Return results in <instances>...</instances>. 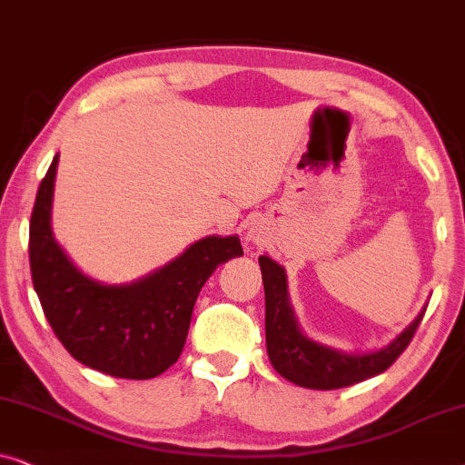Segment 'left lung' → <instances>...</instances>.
Listing matches in <instances>:
<instances>
[{
  "label": "left lung",
  "instance_id": "obj_1",
  "mask_svg": "<svg viewBox=\"0 0 465 465\" xmlns=\"http://www.w3.org/2000/svg\"><path fill=\"white\" fill-rule=\"evenodd\" d=\"M265 289V344L272 366L282 379H287L297 387L306 389H340L355 385L376 376L391 366L417 331L423 312L393 340L391 344L382 346L374 352H342L314 342L304 336L297 325L293 308L289 304L287 274L274 259L268 255L259 257Z\"/></svg>",
  "mask_w": 465,
  "mask_h": 465
}]
</instances>
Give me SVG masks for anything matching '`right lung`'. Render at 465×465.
<instances>
[{
	"instance_id": "1",
	"label": "right lung",
	"mask_w": 465,
	"mask_h": 465,
	"mask_svg": "<svg viewBox=\"0 0 465 465\" xmlns=\"http://www.w3.org/2000/svg\"><path fill=\"white\" fill-rule=\"evenodd\" d=\"M57 161L54 154L29 223L31 281L45 317L76 361L116 379H154L181 357L203 282L221 263L244 255L242 244L238 236H208L135 282L93 281L53 238Z\"/></svg>"
}]
</instances>
